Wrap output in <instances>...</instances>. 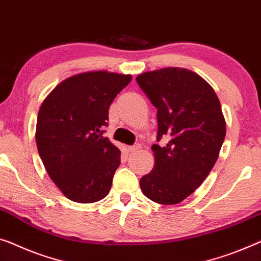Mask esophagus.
Returning <instances> with one entry per match:
<instances>
[{
  "label": "esophagus",
  "mask_w": 261,
  "mask_h": 261,
  "mask_svg": "<svg viewBox=\"0 0 261 261\" xmlns=\"http://www.w3.org/2000/svg\"><path fill=\"white\" fill-rule=\"evenodd\" d=\"M141 144H135V146H132V147H128V151L129 153H138V151L141 149Z\"/></svg>",
  "instance_id": "34e87169"
}]
</instances>
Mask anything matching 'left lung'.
Instances as JSON below:
<instances>
[{
    "instance_id": "1",
    "label": "left lung",
    "mask_w": 261,
    "mask_h": 261,
    "mask_svg": "<svg viewBox=\"0 0 261 261\" xmlns=\"http://www.w3.org/2000/svg\"><path fill=\"white\" fill-rule=\"evenodd\" d=\"M158 108L154 168L140 179L143 195L155 203L174 205L204 182L217 161L226 134L219 99L206 80L181 67L144 72L136 77Z\"/></svg>"
}]
</instances>
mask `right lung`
Returning <instances> with one entry per match:
<instances>
[{"instance_id":"add662e5","label":"right lung","mask_w":261,"mask_h":261,"mask_svg":"<svg viewBox=\"0 0 261 261\" xmlns=\"http://www.w3.org/2000/svg\"><path fill=\"white\" fill-rule=\"evenodd\" d=\"M130 74L82 72L64 79L43 100L36 143L50 178L77 203L105 198L120 164V151L102 136L108 108Z\"/></svg>"}]
</instances>
